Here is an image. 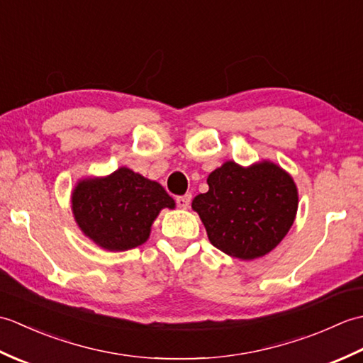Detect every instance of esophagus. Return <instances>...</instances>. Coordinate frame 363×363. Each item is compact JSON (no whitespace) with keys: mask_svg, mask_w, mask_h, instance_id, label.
Segmentation results:
<instances>
[{"mask_svg":"<svg viewBox=\"0 0 363 363\" xmlns=\"http://www.w3.org/2000/svg\"><path fill=\"white\" fill-rule=\"evenodd\" d=\"M190 203H191V195L190 194H186V195L176 198V204H177V207H181V209H187Z\"/></svg>","mask_w":363,"mask_h":363,"instance_id":"1","label":"esophagus"}]
</instances>
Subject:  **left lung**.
<instances>
[{
    "mask_svg": "<svg viewBox=\"0 0 363 363\" xmlns=\"http://www.w3.org/2000/svg\"><path fill=\"white\" fill-rule=\"evenodd\" d=\"M209 191L191 207L201 217L211 243L229 256H265L293 225L298 191L282 168L262 162L250 168L226 162L207 177Z\"/></svg>",
    "mask_w": 363,
    "mask_h": 363,
    "instance_id": "obj_1",
    "label": "left lung"
}]
</instances>
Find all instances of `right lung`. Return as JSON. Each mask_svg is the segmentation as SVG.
<instances>
[{"label": "right lung", "instance_id": "obj_1", "mask_svg": "<svg viewBox=\"0 0 363 363\" xmlns=\"http://www.w3.org/2000/svg\"><path fill=\"white\" fill-rule=\"evenodd\" d=\"M72 204L82 233L109 251L145 243L160 209L174 207L173 198L160 184L125 167L107 177L81 181Z\"/></svg>", "mask_w": 363, "mask_h": 363}]
</instances>
